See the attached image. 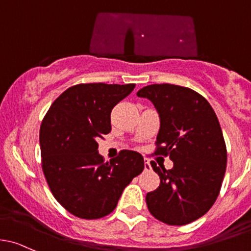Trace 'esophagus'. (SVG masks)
<instances>
[{
  "mask_svg": "<svg viewBox=\"0 0 251 251\" xmlns=\"http://www.w3.org/2000/svg\"><path fill=\"white\" fill-rule=\"evenodd\" d=\"M144 168H146V171L151 170V165H150L149 161H146V163H144Z\"/></svg>",
  "mask_w": 251,
  "mask_h": 251,
  "instance_id": "obj_1",
  "label": "esophagus"
}]
</instances>
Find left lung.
Instances as JSON below:
<instances>
[{"label":"left lung","mask_w":251,"mask_h":251,"mask_svg":"<svg viewBox=\"0 0 251 251\" xmlns=\"http://www.w3.org/2000/svg\"><path fill=\"white\" fill-rule=\"evenodd\" d=\"M137 96L149 100L159 114L155 154L173 161L172 170L151 161L161 181L147 194L148 209L168 225H186L204 215L220 192L227 163L220 124L209 102L189 88L152 84Z\"/></svg>","instance_id":"obj_1"}]
</instances>
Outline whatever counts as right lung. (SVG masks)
Wrapping results in <instances>:
<instances>
[{
  "instance_id": "1",
  "label": "right lung",
  "mask_w": 251,
  "mask_h": 251,
  "mask_svg": "<svg viewBox=\"0 0 251 251\" xmlns=\"http://www.w3.org/2000/svg\"><path fill=\"white\" fill-rule=\"evenodd\" d=\"M136 84H78L50 105L39 130L42 168L57 202L81 219L117 207L124 189L144 170L139 152L123 150L104 163L99 138L112 130L110 113Z\"/></svg>"
}]
</instances>
